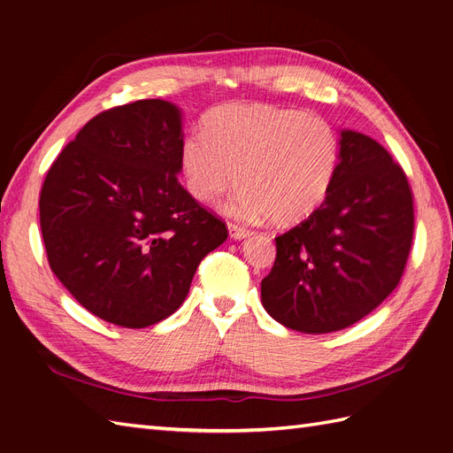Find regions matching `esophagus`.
<instances>
[{"label":"esophagus","mask_w":453,"mask_h":453,"mask_svg":"<svg viewBox=\"0 0 453 453\" xmlns=\"http://www.w3.org/2000/svg\"><path fill=\"white\" fill-rule=\"evenodd\" d=\"M228 234H230V238L242 240V238H248L250 236V230L245 228V226H242V225H238V223H228Z\"/></svg>","instance_id":"34e87169"}]
</instances>
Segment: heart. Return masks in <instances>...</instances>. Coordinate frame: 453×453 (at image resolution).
Returning <instances> with one entry per match:
<instances>
[{
  "instance_id": "obj_1",
  "label": "heart",
  "mask_w": 453,
  "mask_h": 453,
  "mask_svg": "<svg viewBox=\"0 0 453 453\" xmlns=\"http://www.w3.org/2000/svg\"><path fill=\"white\" fill-rule=\"evenodd\" d=\"M188 193L213 202L242 187L228 210L266 215L280 226L306 221L331 193L340 164V138L326 120L270 104H225L205 117L203 134L181 143Z\"/></svg>"
}]
</instances>
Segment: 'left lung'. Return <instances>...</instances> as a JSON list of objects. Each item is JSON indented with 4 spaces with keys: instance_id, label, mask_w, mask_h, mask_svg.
Here are the masks:
<instances>
[{
    "instance_id": "obj_1",
    "label": "left lung",
    "mask_w": 453,
    "mask_h": 453,
    "mask_svg": "<svg viewBox=\"0 0 453 453\" xmlns=\"http://www.w3.org/2000/svg\"><path fill=\"white\" fill-rule=\"evenodd\" d=\"M412 236L414 200L403 168L372 138L342 130L331 193L276 238V260L260 283L263 306L306 334L357 323L399 285Z\"/></svg>"
}]
</instances>
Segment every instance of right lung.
I'll return each instance as SVG.
<instances>
[{"instance_id":"add662e5","label":"right lung","mask_w":453,"mask_h":453,"mask_svg":"<svg viewBox=\"0 0 453 453\" xmlns=\"http://www.w3.org/2000/svg\"><path fill=\"white\" fill-rule=\"evenodd\" d=\"M181 143V109L140 100L90 119L45 177L39 221L50 270L107 323L166 319L228 236L177 181Z\"/></svg>"}]
</instances>
